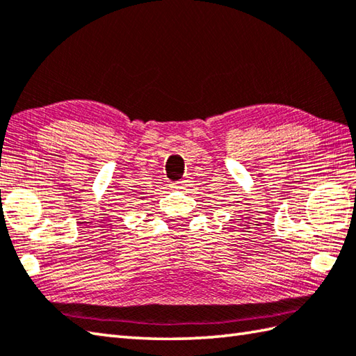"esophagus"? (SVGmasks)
Returning <instances> with one entry per match:
<instances>
[{
    "instance_id": "34e87169",
    "label": "esophagus",
    "mask_w": 356,
    "mask_h": 356,
    "mask_svg": "<svg viewBox=\"0 0 356 356\" xmlns=\"http://www.w3.org/2000/svg\"><path fill=\"white\" fill-rule=\"evenodd\" d=\"M188 185H190V179H184V180H180V182H177L179 188H186Z\"/></svg>"
}]
</instances>
